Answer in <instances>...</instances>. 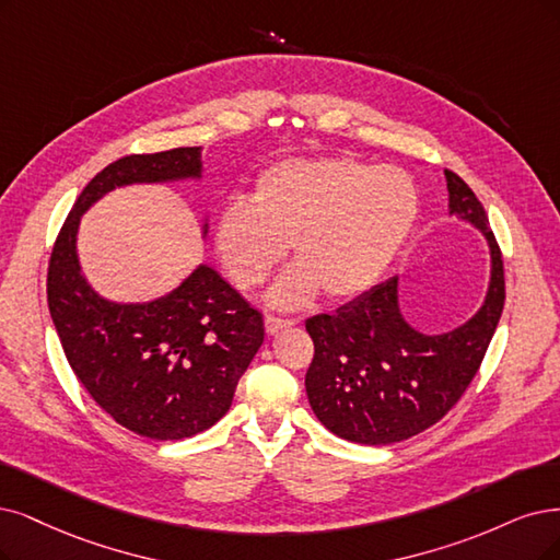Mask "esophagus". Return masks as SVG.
Here are the masks:
<instances>
[{"label": "esophagus", "instance_id": "esophagus-1", "mask_svg": "<svg viewBox=\"0 0 560 560\" xmlns=\"http://www.w3.org/2000/svg\"><path fill=\"white\" fill-rule=\"evenodd\" d=\"M293 325H298V320L277 318V316H265V332H267V335H277V332H281L283 327H293Z\"/></svg>", "mask_w": 560, "mask_h": 560}]
</instances>
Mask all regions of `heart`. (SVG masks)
Here are the masks:
<instances>
[{"label":"heart","instance_id":"obj_1","mask_svg":"<svg viewBox=\"0 0 560 560\" xmlns=\"http://www.w3.org/2000/svg\"><path fill=\"white\" fill-rule=\"evenodd\" d=\"M420 217V194L397 165L353 156L288 159L258 175L252 205H225L214 223V252L240 291L262 285L288 244L298 260L269 291L293 308L323 291L353 300L395 262Z\"/></svg>","mask_w":560,"mask_h":560}]
</instances>
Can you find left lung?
<instances>
[{
    "label": "left lung",
    "instance_id": "left-lung-1",
    "mask_svg": "<svg viewBox=\"0 0 560 560\" xmlns=\"http://www.w3.org/2000/svg\"><path fill=\"white\" fill-rule=\"evenodd\" d=\"M447 212L480 231L489 246L487 293L466 323L441 335L412 327L392 277L337 314L306 320L314 360L306 371V397L316 418L339 439L362 445L406 441L436 424L462 399L478 374L505 304L501 248L482 202L452 171Z\"/></svg>",
    "mask_w": 560,
    "mask_h": 560
}]
</instances>
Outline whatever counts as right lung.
Instances as JSON below:
<instances>
[{"label":"right lung","mask_w":560,"mask_h":560,"mask_svg":"<svg viewBox=\"0 0 560 560\" xmlns=\"http://www.w3.org/2000/svg\"><path fill=\"white\" fill-rule=\"evenodd\" d=\"M202 173V148L106 165L78 196L48 267L50 316L73 374L117 424L154 441L196 436L225 416L262 346V316L205 262L150 302L103 298L82 272L78 231L90 207L115 189L200 182Z\"/></svg>","instance_id":"obj_1"}]
</instances>
